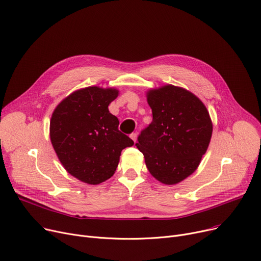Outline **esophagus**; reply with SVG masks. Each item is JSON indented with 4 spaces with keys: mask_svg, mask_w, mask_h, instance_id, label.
Instances as JSON below:
<instances>
[{
    "mask_svg": "<svg viewBox=\"0 0 261 261\" xmlns=\"http://www.w3.org/2000/svg\"><path fill=\"white\" fill-rule=\"evenodd\" d=\"M130 137L134 141V143H136V138H137V134L136 133H131Z\"/></svg>",
    "mask_w": 261,
    "mask_h": 261,
    "instance_id": "obj_1",
    "label": "esophagus"
}]
</instances>
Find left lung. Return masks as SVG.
Segmentation results:
<instances>
[{
    "instance_id": "8db88e82",
    "label": "left lung",
    "mask_w": 261,
    "mask_h": 261,
    "mask_svg": "<svg viewBox=\"0 0 261 261\" xmlns=\"http://www.w3.org/2000/svg\"><path fill=\"white\" fill-rule=\"evenodd\" d=\"M152 123L141 131L135 146L151 174L174 185L196 170L212 136V121L202 101L172 85L147 94Z\"/></svg>"
}]
</instances>
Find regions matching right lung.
<instances>
[{"label":"right lung","mask_w":261,"mask_h":261,"mask_svg":"<svg viewBox=\"0 0 261 261\" xmlns=\"http://www.w3.org/2000/svg\"><path fill=\"white\" fill-rule=\"evenodd\" d=\"M117 95L116 89L88 87L67 96L52 114L50 140L58 158L68 173L86 184L110 178L121 150L134 144L108 110Z\"/></svg>","instance_id":"add662e5"}]
</instances>
